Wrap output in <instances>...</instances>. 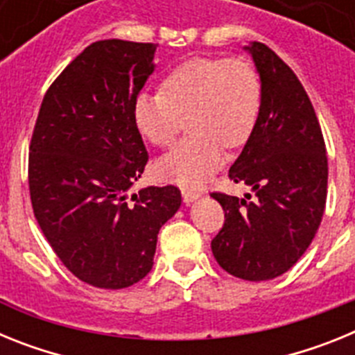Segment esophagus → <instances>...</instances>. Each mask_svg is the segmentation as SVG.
Here are the masks:
<instances>
[{
  "label": "esophagus",
  "mask_w": 355,
  "mask_h": 355,
  "mask_svg": "<svg viewBox=\"0 0 355 355\" xmlns=\"http://www.w3.org/2000/svg\"><path fill=\"white\" fill-rule=\"evenodd\" d=\"M181 196H183L184 202L190 205V202H193L196 199H199L200 192H197V190H190V188H183V190H181Z\"/></svg>",
  "instance_id": "34e87169"
}]
</instances>
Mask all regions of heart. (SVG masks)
I'll list each match as a JSON object with an SVG mask.
<instances>
[{
	"label": "heart",
	"instance_id": "b5f03b06",
	"mask_svg": "<svg viewBox=\"0 0 355 355\" xmlns=\"http://www.w3.org/2000/svg\"><path fill=\"white\" fill-rule=\"evenodd\" d=\"M261 108V78L245 58L206 56L178 65L156 94L142 92L133 103L135 126L156 147L172 144L190 124L192 133L156 163L162 180L196 188L224 162V147L250 139Z\"/></svg>",
	"mask_w": 355,
	"mask_h": 355
}]
</instances>
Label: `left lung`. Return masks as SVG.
<instances>
[{
  "instance_id": "1",
  "label": "left lung",
  "mask_w": 355,
  "mask_h": 355,
  "mask_svg": "<svg viewBox=\"0 0 355 355\" xmlns=\"http://www.w3.org/2000/svg\"><path fill=\"white\" fill-rule=\"evenodd\" d=\"M247 49L261 78V108L229 180L252 187L256 199L211 193L224 209L211 250L234 277L268 281L311 245L324 216L329 167L322 128L299 78L265 44Z\"/></svg>"
}]
</instances>
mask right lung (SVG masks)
<instances>
[{
    "instance_id": "add662e5",
    "label": "right lung",
    "mask_w": 355,
    "mask_h": 355,
    "mask_svg": "<svg viewBox=\"0 0 355 355\" xmlns=\"http://www.w3.org/2000/svg\"><path fill=\"white\" fill-rule=\"evenodd\" d=\"M158 44L97 40L49 85L31 133L28 184L44 236L80 281L105 290L153 268L159 227L181 206L174 184L128 199L149 159L133 103Z\"/></svg>"
}]
</instances>
